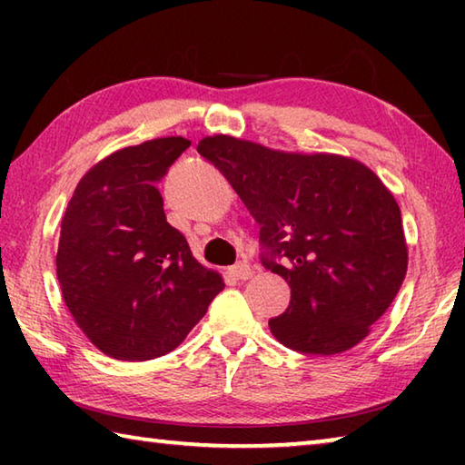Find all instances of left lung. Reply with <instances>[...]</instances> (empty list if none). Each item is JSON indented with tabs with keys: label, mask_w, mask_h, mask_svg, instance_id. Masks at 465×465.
I'll list each match as a JSON object with an SVG mask.
<instances>
[{
	"label": "left lung",
	"mask_w": 465,
	"mask_h": 465,
	"mask_svg": "<svg viewBox=\"0 0 465 465\" xmlns=\"http://www.w3.org/2000/svg\"><path fill=\"white\" fill-rule=\"evenodd\" d=\"M188 147L184 137H160L108 155L80 180L61 222L63 302L113 359L168 355L225 287L168 223L157 191Z\"/></svg>",
	"instance_id": "8db88e82"
}]
</instances>
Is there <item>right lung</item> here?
<instances>
[{
	"label": "right lung",
	"mask_w": 465,
	"mask_h": 465,
	"mask_svg": "<svg viewBox=\"0 0 465 465\" xmlns=\"http://www.w3.org/2000/svg\"><path fill=\"white\" fill-rule=\"evenodd\" d=\"M196 149L261 225V262L291 289L289 308L269 320L277 341L322 357L363 341L408 269L402 215L381 180L338 155L281 153L223 137Z\"/></svg>",
	"instance_id": "obj_1"
}]
</instances>
